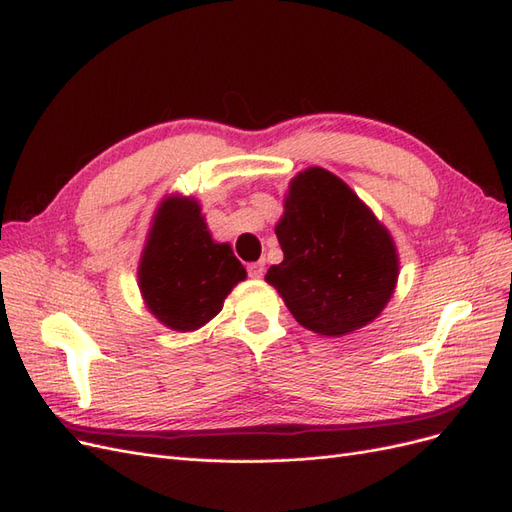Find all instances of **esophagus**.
I'll list each match as a JSON object with an SVG mask.
<instances>
[{"label": "esophagus", "instance_id": "34e87169", "mask_svg": "<svg viewBox=\"0 0 512 512\" xmlns=\"http://www.w3.org/2000/svg\"><path fill=\"white\" fill-rule=\"evenodd\" d=\"M247 273H250V277H254V280H260V277L265 275V260H258V262H252V265H247Z\"/></svg>", "mask_w": 512, "mask_h": 512}]
</instances>
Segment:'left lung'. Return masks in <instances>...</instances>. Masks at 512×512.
<instances>
[{
    "label": "left lung",
    "instance_id": "1",
    "mask_svg": "<svg viewBox=\"0 0 512 512\" xmlns=\"http://www.w3.org/2000/svg\"><path fill=\"white\" fill-rule=\"evenodd\" d=\"M275 235L284 260L265 280L301 327L342 337L378 318L393 297V237L329 170L312 166L290 181Z\"/></svg>",
    "mask_w": 512,
    "mask_h": 512
}]
</instances>
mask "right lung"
Instances as JSON below:
<instances>
[{
  "mask_svg": "<svg viewBox=\"0 0 512 512\" xmlns=\"http://www.w3.org/2000/svg\"><path fill=\"white\" fill-rule=\"evenodd\" d=\"M228 243L209 235L194 198L168 196L153 218L138 267L145 305L164 327L196 331L220 314L228 292L245 280Z\"/></svg>",
  "mask_w": 512,
  "mask_h": 512,
  "instance_id": "1",
  "label": "right lung"
}]
</instances>
